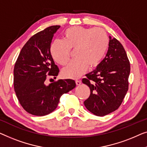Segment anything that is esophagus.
<instances>
[{
	"label": "esophagus",
	"mask_w": 147,
	"mask_h": 147,
	"mask_svg": "<svg viewBox=\"0 0 147 147\" xmlns=\"http://www.w3.org/2000/svg\"><path fill=\"white\" fill-rule=\"evenodd\" d=\"M75 82L76 85H80V84H81V81H80V80H76Z\"/></svg>",
	"instance_id": "1"
}]
</instances>
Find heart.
I'll return each instance as SVG.
<instances>
[{"label": "heart", "mask_w": 147, "mask_h": 147, "mask_svg": "<svg viewBox=\"0 0 147 147\" xmlns=\"http://www.w3.org/2000/svg\"><path fill=\"white\" fill-rule=\"evenodd\" d=\"M109 44V36L102 28L72 26L64 32V40L53 41L51 54L55 62L64 65L69 60L71 49H75L76 59L62 69L61 74L64 78H78L88 67L93 69L100 64Z\"/></svg>", "instance_id": "b5f03b06"}]
</instances>
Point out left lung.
Masks as SVG:
<instances>
[{
  "label": "left lung",
  "mask_w": 147,
  "mask_h": 147,
  "mask_svg": "<svg viewBox=\"0 0 147 147\" xmlns=\"http://www.w3.org/2000/svg\"><path fill=\"white\" fill-rule=\"evenodd\" d=\"M130 71V63L123 46L117 39L109 36L106 57L82 80L90 90L89 97L84 102L86 108L98 117L117 110L129 89Z\"/></svg>",
  "instance_id": "obj_1"
}]
</instances>
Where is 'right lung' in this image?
I'll return each mask as SVG.
<instances>
[{
  "instance_id": "add662e5",
  "label": "right lung",
  "mask_w": 147,
  "mask_h": 147,
  "mask_svg": "<svg viewBox=\"0 0 147 147\" xmlns=\"http://www.w3.org/2000/svg\"><path fill=\"white\" fill-rule=\"evenodd\" d=\"M59 25L51 26L28 40L18 55L14 68V88L24 110L35 116H45L57 109L60 98L76 86L71 79H60L45 84L47 76L54 78L59 69L51 54V43Z\"/></svg>"
}]
</instances>
